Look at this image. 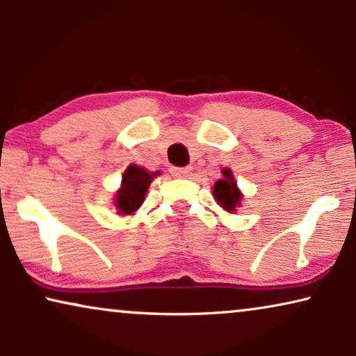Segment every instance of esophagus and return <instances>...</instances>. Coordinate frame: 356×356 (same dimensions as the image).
Returning a JSON list of instances; mask_svg holds the SVG:
<instances>
[{
  "label": "esophagus",
  "instance_id": "obj_1",
  "mask_svg": "<svg viewBox=\"0 0 356 356\" xmlns=\"http://www.w3.org/2000/svg\"><path fill=\"white\" fill-rule=\"evenodd\" d=\"M170 170V174L174 175V177H188V175H191V172H192V168H175V165H172V168L169 169Z\"/></svg>",
  "mask_w": 356,
  "mask_h": 356
}]
</instances>
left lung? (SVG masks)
Listing matches in <instances>:
<instances>
[{
	"mask_svg": "<svg viewBox=\"0 0 356 356\" xmlns=\"http://www.w3.org/2000/svg\"><path fill=\"white\" fill-rule=\"evenodd\" d=\"M213 197L222 210L229 213H234L236 208L241 205L243 193L238 188V184H236L229 169H222V179L216 181L213 186Z\"/></svg>",
	"mask_w": 356,
	"mask_h": 356,
	"instance_id": "8db88e82",
	"label": "left lung"
}]
</instances>
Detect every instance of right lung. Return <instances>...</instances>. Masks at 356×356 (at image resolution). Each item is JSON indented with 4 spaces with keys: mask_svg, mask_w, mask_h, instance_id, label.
I'll use <instances>...</instances> for the list:
<instances>
[{
    "mask_svg": "<svg viewBox=\"0 0 356 356\" xmlns=\"http://www.w3.org/2000/svg\"><path fill=\"white\" fill-rule=\"evenodd\" d=\"M159 172H148L140 165L130 164L123 172L122 187L117 191L115 207L118 215H131L145 202L149 184Z\"/></svg>",
    "mask_w": 356,
    "mask_h": 356,
    "instance_id": "right-lung-1",
    "label": "right lung"
}]
</instances>
